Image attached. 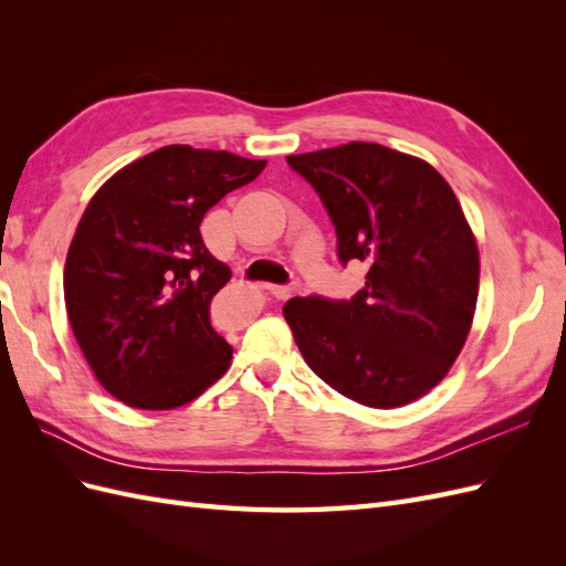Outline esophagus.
I'll return each mask as SVG.
<instances>
[{"label": "esophagus", "instance_id": "esophagus-1", "mask_svg": "<svg viewBox=\"0 0 566 566\" xmlns=\"http://www.w3.org/2000/svg\"><path fill=\"white\" fill-rule=\"evenodd\" d=\"M266 290L276 300H287L290 295H293V287H287V285H266Z\"/></svg>", "mask_w": 566, "mask_h": 566}]
</instances>
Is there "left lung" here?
<instances>
[{
    "label": "left lung",
    "instance_id": "1",
    "mask_svg": "<svg viewBox=\"0 0 566 566\" xmlns=\"http://www.w3.org/2000/svg\"><path fill=\"white\" fill-rule=\"evenodd\" d=\"M287 165L328 210L339 262L368 266L352 300L285 302L304 361L370 408L424 397L465 345L479 295L476 238L453 188L430 163L366 142L287 156Z\"/></svg>",
    "mask_w": 566,
    "mask_h": 566
}]
</instances>
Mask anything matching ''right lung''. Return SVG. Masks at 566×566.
I'll return each instance as SVG.
<instances>
[{
	"label": "right lung",
	"mask_w": 566,
	"mask_h": 566,
	"mask_svg": "<svg viewBox=\"0 0 566 566\" xmlns=\"http://www.w3.org/2000/svg\"><path fill=\"white\" fill-rule=\"evenodd\" d=\"M266 160L163 146L115 172L84 210L63 269L65 312L108 394L132 408H179L214 385L233 349L210 323L231 269L200 221Z\"/></svg>",
	"instance_id": "add662e5"
}]
</instances>
